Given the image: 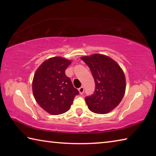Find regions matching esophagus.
Segmentation results:
<instances>
[{"instance_id": "obj_1", "label": "esophagus", "mask_w": 156, "mask_h": 156, "mask_svg": "<svg viewBox=\"0 0 156 156\" xmlns=\"http://www.w3.org/2000/svg\"><path fill=\"white\" fill-rule=\"evenodd\" d=\"M78 91H79V92H80V94H83V92H84V87H80V88L78 89Z\"/></svg>"}]
</instances>
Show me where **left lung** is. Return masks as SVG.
<instances>
[{"instance_id": "obj_1", "label": "left lung", "mask_w": 156, "mask_h": 156, "mask_svg": "<svg viewBox=\"0 0 156 156\" xmlns=\"http://www.w3.org/2000/svg\"><path fill=\"white\" fill-rule=\"evenodd\" d=\"M81 59L90 69L96 84L94 94L85 97L89 110L99 114L110 112L125 95V73L115 60L105 55L93 54Z\"/></svg>"}]
</instances>
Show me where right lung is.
Here are the masks:
<instances>
[{
	"label": "right lung",
	"instance_id": "1",
	"mask_svg": "<svg viewBox=\"0 0 156 156\" xmlns=\"http://www.w3.org/2000/svg\"><path fill=\"white\" fill-rule=\"evenodd\" d=\"M71 63V60L60 56L51 58L42 63L34 74V96L40 107L51 115L67 112L79 94L65 74Z\"/></svg>",
	"mask_w": 156,
	"mask_h": 156
}]
</instances>
